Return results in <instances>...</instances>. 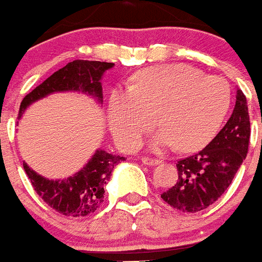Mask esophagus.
Instances as JSON below:
<instances>
[{"mask_svg":"<svg viewBox=\"0 0 262 262\" xmlns=\"http://www.w3.org/2000/svg\"><path fill=\"white\" fill-rule=\"evenodd\" d=\"M141 160H142V163L145 164V166H157V164L160 163L158 159H152V158H147V157H143Z\"/></svg>","mask_w":262,"mask_h":262,"instance_id":"1","label":"esophagus"}]
</instances>
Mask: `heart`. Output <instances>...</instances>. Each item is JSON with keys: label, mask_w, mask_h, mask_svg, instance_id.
Instances as JSON below:
<instances>
[{"label": "heart", "mask_w": 262, "mask_h": 262, "mask_svg": "<svg viewBox=\"0 0 262 262\" xmlns=\"http://www.w3.org/2000/svg\"><path fill=\"white\" fill-rule=\"evenodd\" d=\"M230 103V86L221 77L183 63L157 65L137 73L130 87L111 93L108 128L120 147L133 150L155 117L162 130L150 143L152 150L178 145L180 151H197L213 140Z\"/></svg>", "instance_id": "b5f03b06"}]
</instances>
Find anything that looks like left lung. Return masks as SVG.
I'll return each mask as SVG.
<instances>
[{"label": "left lung", "instance_id": "left-lung-1", "mask_svg": "<svg viewBox=\"0 0 262 262\" xmlns=\"http://www.w3.org/2000/svg\"><path fill=\"white\" fill-rule=\"evenodd\" d=\"M251 122L247 99L236 90L232 115L204 150L179 160L178 183L160 197L184 213L204 210L230 187L248 152Z\"/></svg>", "mask_w": 262, "mask_h": 262}]
</instances>
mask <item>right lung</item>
<instances>
[{
    "label": "right lung",
    "mask_w": 262,
    "mask_h": 262,
    "mask_svg": "<svg viewBox=\"0 0 262 262\" xmlns=\"http://www.w3.org/2000/svg\"><path fill=\"white\" fill-rule=\"evenodd\" d=\"M114 62L75 60L55 72L41 84L23 98L18 117L27 107L55 93H82L103 104L102 77L112 69ZM125 158L110 154L102 148L94 152L83 168L67 179H47L39 175L27 163L23 167L35 192L48 206L67 216H86L98 210L104 199V188L115 166Z\"/></svg>",
    "instance_id": "right-lung-1"
}]
</instances>
